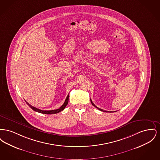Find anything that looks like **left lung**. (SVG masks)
<instances>
[{"instance_id": "left-lung-1", "label": "left lung", "mask_w": 160, "mask_h": 160, "mask_svg": "<svg viewBox=\"0 0 160 160\" xmlns=\"http://www.w3.org/2000/svg\"><path fill=\"white\" fill-rule=\"evenodd\" d=\"M91 102L92 104V105H93V106L95 107L96 108H98V110H101V111H102V112H108L107 111H106V110H102V109H101V108H98V107L96 106H95V104H93V103L92 102V101L91 99Z\"/></svg>"}]
</instances>
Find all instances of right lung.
<instances>
[{"label":"right lung","mask_w":160,"mask_h":160,"mask_svg":"<svg viewBox=\"0 0 160 160\" xmlns=\"http://www.w3.org/2000/svg\"><path fill=\"white\" fill-rule=\"evenodd\" d=\"M68 99H69V95H68V96L67 97L66 99L63 103V104L62 106L58 108V109H56V110H40L39 108H37L35 107L32 106H31V104H29L27 101H26V102L27 103V104L29 106L31 107V108L35 111V112H37L38 113H42V114H56V113H59L61 111L63 110L64 108H65V107L67 106L68 103Z\"/></svg>","instance_id":"obj_1"}]
</instances>
